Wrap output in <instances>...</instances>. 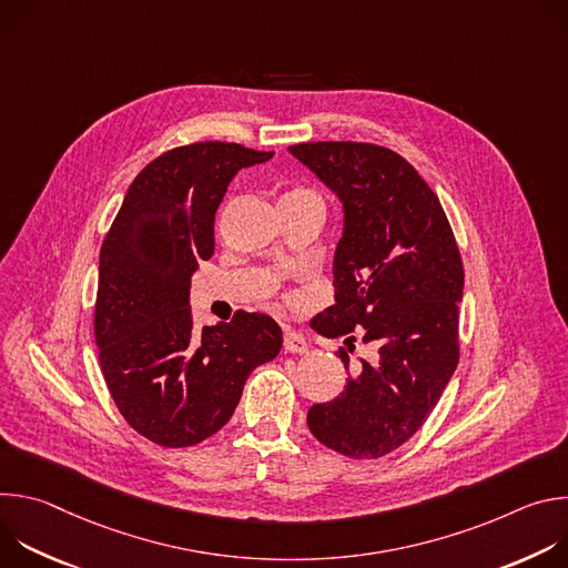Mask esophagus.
<instances>
[{
  "label": "esophagus",
  "instance_id": "1",
  "mask_svg": "<svg viewBox=\"0 0 568 568\" xmlns=\"http://www.w3.org/2000/svg\"><path fill=\"white\" fill-rule=\"evenodd\" d=\"M283 348H285L287 353L301 355V353L307 351V342H305V337H303L301 333H296V331H285V335H283Z\"/></svg>",
  "mask_w": 568,
  "mask_h": 568
}]
</instances>
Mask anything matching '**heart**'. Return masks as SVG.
Listing matches in <instances>:
<instances>
[{
	"instance_id": "b5f03b06",
	"label": "heart",
	"mask_w": 568,
	"mask_h": 568,
	"mask_svg": "<svg viewBox=\"0 0 568 568\" xmlns=\"http://www.w3.org/2000/svg\"><path fill=\"white\" fill-rule=\"evenodd\" d=\"M285 197H316V193H312L310 189H294L290 191ZM318 200V197H316Z\"/></svg>"
}]
</instances>
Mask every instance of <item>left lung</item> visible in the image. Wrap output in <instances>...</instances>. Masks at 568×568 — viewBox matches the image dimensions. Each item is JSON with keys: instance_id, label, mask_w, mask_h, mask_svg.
I'll return each mask as SVG.
<instances>
[{"instance_id": "left-lung-1", "label": "left lung", "mask_w": 568, "mask_h": 568, "mask_svg": "<svg viewBox=\"0 0 568 568\" xmlns=\"http://www.w3.org/2000/svg\"><path fill=\"white\" fill-rule=\"evenodd\" d=\"M290 152L344 204L335 303L312 328L344 337V390L307 412L312 436L348 458H379L429 418L456 371L463 261L438 195L397 152L312 141ZM376 348L349 362L356 335Z\"/></svg>"}]
</instances>
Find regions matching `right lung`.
Returning <instances> with one entry per match:
<instances>
[{
  "mask_svg": "<svg viewBox=\"0 0 568 568\" xmlns=\"http://www.w3.org/2000/svg\"><path fill=\"white\" fill-rule=\"evenodd\" d=\"M274 152L202 141L152 159L103 240L94 337L125 423L161 447H191L233 416L250 373L283 346L278 323L237 310L195 331L191 276L215 247V211L240 169Z\"/></svg>",
  "mask_w": 568,
  "mask_h": 568,
  "instance_id": "right-lung-1",
  "label": "right lung"
}]
</instances>
